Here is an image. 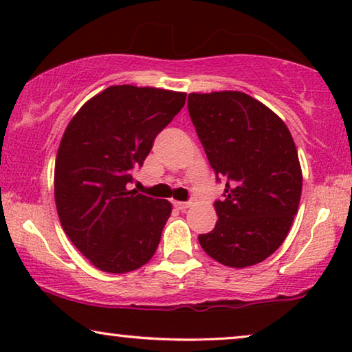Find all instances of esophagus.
<instances>
[{"instance_id":"esophagus-1","label":"esophagus","mask_w":352,"mask_h":352,"mask_svg":"<svg viewBox=\"0 0 352 352\" xmlns=\"http://www.w3.org/2000/svg\"><path fill=\"white\" fill-rule=\"evenodd\" d=\"M173 205H175L177 210H187L192 205V201H173Z\"/></svg>"}]
</instances>
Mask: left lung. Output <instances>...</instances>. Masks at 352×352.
I'll return each mask as SVG.
<instances>
[{
	"label": "left lung",
	"instance_id": "1",
	"mask_svg": "<svg viewBox=\"0 0 352 352\" xmlns=\"http://www.w3.org/2000/svg\"><path fill=\"white\" fill-rule=\"evenodd\" d=\"M187 109L216 181L218 223L201 248L229 267L261 263L292 228L301 199V166L285 123L239 91L189 94Z\"/></svg>",
	"mask_w": 352,
	"mask_h": 352
}]
</instances>
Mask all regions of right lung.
Masks as SVG:
<instances>
[{
	"instance_id": "obj_1",
	"label": "right lung",
	"mask_w": 352,
	"mask_h": 352,
	"mask_svg": "<svg viewBox=\"0 0 352 352\" xmlns=\"http://www.w3.org/2000/svg\"><path fill=\"white\" fill-rule=\"evenodd\" d=\"M184 104V93L109 86L67 126L54 170L57 213L72 243L100 271H134L155 253L171 204L128 184Z\"/></svg>"
}]
</instances>
